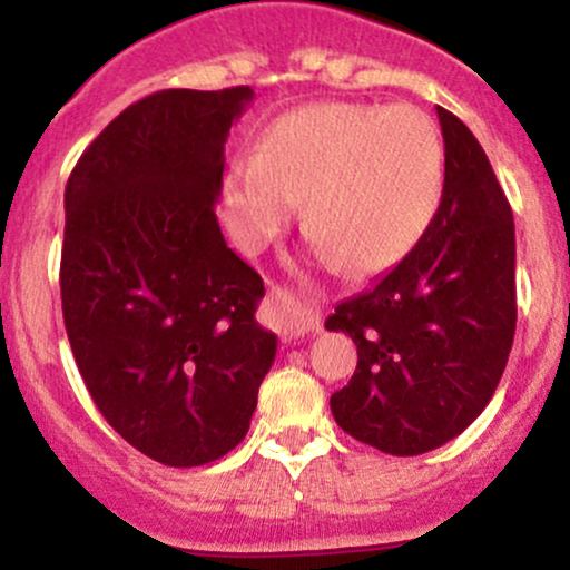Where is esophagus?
Returning <instances> with one entry per match:
<instances>
[{"mask_svg":"<svg viewBox=\"0 0 570 570\" xmlns=\"http://www.w3.org/2000/svg\"><path fill=\"white\" fill-rule=\"evenodd\" d=\"M267 305H271L273 313V326L284 337H299L307 335V332H318V313L299 303L292 292L273 286L267 292Z\"/></svg>","mask_w":570,"mask_h":570,"instance_id":"obj_1","label":"esophagus"}]
</instances>
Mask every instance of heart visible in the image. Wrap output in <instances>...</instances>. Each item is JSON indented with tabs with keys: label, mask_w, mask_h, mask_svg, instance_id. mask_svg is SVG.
Returning <instances> with one entry per match:
<instances>
[{
	"label": "heart",
	"mask_w": 570,
	"mask_h": 570,
	"mask_svg": "<svg viewBox=\"0 0 570 570\" xmlns=\"http://www.w3.org/2000/svg\"><path fill=\"white\" fill-rule=\"evenodd\" d=\"M444 149L434 120L410 104H311L278 117L254 155H238L222 181L227 230L259 252L289 217L313 246L348 271L375 273L415 246L436 214Z\"/></svg>",
	"instance_id": "heart-1"
}]
</instances>
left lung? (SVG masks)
I'll use <instances>...</instances> for the list:
<instances>
[{"label":"left lung","instance_id":"1","mask_svg":"<svg viewBox=\"0 0 570 570\" xmlns=\"http://www.w3.org/2000/svg\"><path fill=\"white\" fill-rule=\"evenodd\" d=\"M442 200L394 271L326 318L358 364L330 399L337 426L389 455H421L488 407L517 324L514 219L485 149L448 109Z\"/></svg>","mask_w":570,"mask_h":570}]
</instances>
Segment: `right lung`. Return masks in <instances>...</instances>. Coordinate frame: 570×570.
I'll return each mask as SVG.
<instances>
[{
  "mask_svg": "<svg viewBox=\"0 0 570 570\" xmlns=\"http://www.w3.org/2000/svg\"><path fill=\"white\" fill-rule=\"evenodd\" d=\"M248 85L158 90L77 160L61 248L63 324L98 412L163 466L227 455L246 436L276 335L265 286L219 230L225 141Z\"/></svg>",
  "mask_w": 570,
  "mask_h": 570,
  "instance_id": "right-lung-1",
  "label": "right lung"
}]
</instances>
